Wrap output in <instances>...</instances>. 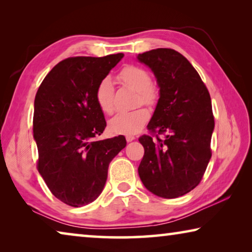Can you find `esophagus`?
Here are the masks:
<instances>
[{"instance_id":"1","label":"esophagus","mask_w":252,"mask_h":252,"mask_svg":"<svg viewBox=\"0 0 252 252\" xmlns=\"http://www.w3.org/2000/svg\"><path fill=\"white\" fill-rule=\"evenodd\" d=\"M126 139L127 142H131V141H133V140L135 139V136L132 135V134H127V135H126Z\"/></svg>"}]
</instances>
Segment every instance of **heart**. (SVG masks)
<instances>
[{
	"label": "heart",
	"instance_id": "1",
	"mask_svg": "<svg viewBox=\"0 0 252 252\" xmlns=\"http://www.w3.org/2000/svg\"><path fill=\"white\" fill-rule=\"evenodd\" d=\"M126 87L138 92V102L142 104L153 105L158 100V91L152 85L151 76L147 70L136 65L123 67L119 74ZM113 83L110 78L102 79L95 90V100L102 112L111 114L113 112ZM150 119V112L140 108L129 112H119L109 122L110 130L116 134H133L142 129Z\"/></svg>",
	"mask_w": 252,
	"mask_h": 252
}]
</instances>
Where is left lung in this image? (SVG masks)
<instances>
[{"label":"left lung","mask_w":252,"mask_h":252,"mask_svg":"<svg viewBox=\"0 0 252 252\" xmlns=\"http://www.w3.org/2000/svg\"><path fill=\"white\" fill-rule=\"evenodd\" d=\"M139 62L151 69L159 87V100L148 125L153 133L139 139L144 156L139 176L158 197L173 199L197 187L211 158L215 129L208 89L191 63L172 49L139 54Z\"/></svg>","instance_id":"obj_1"}]
</instances>
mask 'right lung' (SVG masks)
Wrapping results in <instances>:
<instances>
[{
  "label": "right lung",
  "mask_w": 252,
  "mask_h": 252,
  "mask_svg": "<svg viewBox=\"0 0 252 252\" xmlns=\"http://www.w3.org/2000/svg\"><path fill=\"white\" fill-rule=\"evenodd\" d=\"M123 58L75 57L58 63L34 100L37 170L55 198L83 207L103 190L110 162L126 148L123 135L95 141L106 126L95 100L97 84Z\"/></svg>",
  "instance_id": "1"
}]
</instances>
